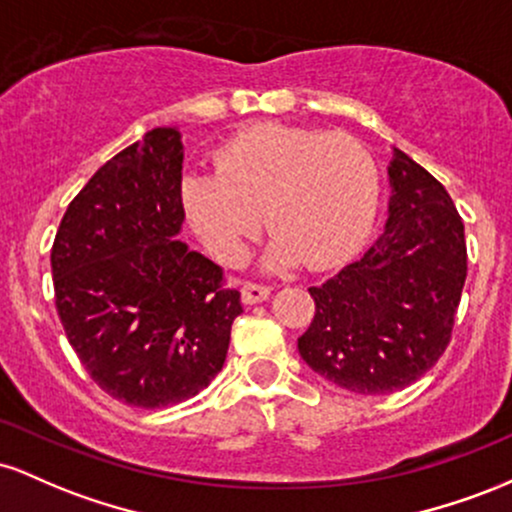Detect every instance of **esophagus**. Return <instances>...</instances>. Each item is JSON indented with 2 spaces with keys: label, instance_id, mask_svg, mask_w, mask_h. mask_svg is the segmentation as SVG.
Masks as SVG:
<instances>
[{
  "label": "esophagus",
  "instance_id": "obj_1",
  "mask_svg": "<svg viewBox=\"0 0 512 512\" xmlns=\"http://www.w3.org/2000/svg\"><path fill=\"white\" fill-rule=\"evenodd\" d=\"M240 296H243V303L245 305H255V303L267 301L269 289H267V286L252 284V281H245L243 289H240Z\"/></svg>",
  "mask_w": 512,
  "mask_h": 512
}]
</instances>
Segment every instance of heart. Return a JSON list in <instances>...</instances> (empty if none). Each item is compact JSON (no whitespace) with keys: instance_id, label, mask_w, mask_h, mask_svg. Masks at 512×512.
<instances>
[{"instance_id":"obj_1","label":"heart","mask_w":512,"mask_h":512,"mask_svg":"<svg viewBox=\"0 0 512 512\" xmlns=\"http://www.w3.org/2000/svg\"><path fill=\"white\" fill-rule=\"evenodd\" d=\"M378 166L349 134L260 125L216 154V173L182 178L187 221L223 262H238L262 226L276 238L267 269H327L361 248L378 209Z\"/></svg>"}]
</instances>
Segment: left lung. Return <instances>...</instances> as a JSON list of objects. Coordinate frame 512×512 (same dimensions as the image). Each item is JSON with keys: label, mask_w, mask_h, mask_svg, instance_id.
<instances>
[{"label": "left lung", "mask_w": 512, "mask_h": 512, "mask_svg": "<svg viewBox=\"0 0 512 512\" xmlns=\"http://www.w3.org/2000/svg\"><path fill=\"white\" fill-rule=\"evenodd\" d=\"M380 238L313 286L315 317L298 351L315 373L358 395H390L436 366L467 279L464 226L440 182L392 149Z\"/></svg>", "instance_id": "1"}]
</instances>
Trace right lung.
Returning <instances> with one entry per match:
<instances>
[{
  "mask_svg": "<svg viewBox=\"0 0 512 512\" xmlns=\"http://www.w3.org/2000/svg\"><path fill=\"white\" fill-rule=\"evenodd\" d=\"M182 137L156 127L96 170L52 245L55 305L96 385L139 409L180 404L219 375L240 293L178 238Z\"/></svg>",
  "mask_w": 512,
  "mask_h": 512,
  "instance_id": "obj_1",
  "label": "right lung"
}]
</instances>
